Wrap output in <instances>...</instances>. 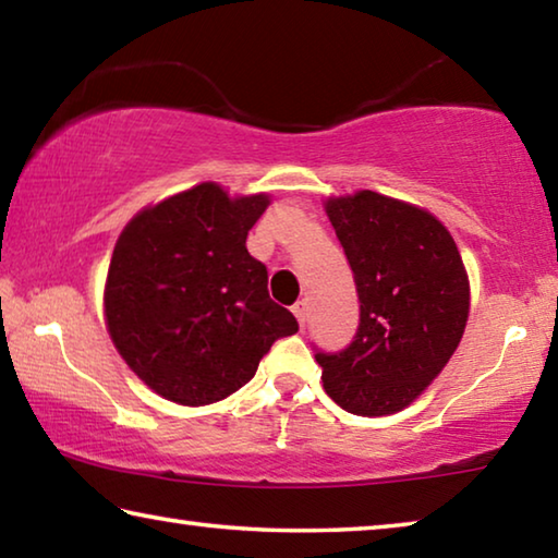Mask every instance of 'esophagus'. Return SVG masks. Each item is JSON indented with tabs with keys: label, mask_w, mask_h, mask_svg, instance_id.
<instances>
[{
	"label": "esophagus",
	"mask_w": 558,
	"mask_h": 558,
	"mask_svg": "<svg viewBox=\"0 0 558 558\" xmlns=\"http://www.w3.org/2000/svg\"><path fill=\"white\" fill-rule=\"evenodd\" d=\"M292 315L298 317L300 327H305V323H307V302L305 300H298L295 305H292Z\"/></svg>",
	"instance_id": "1"
}]
</instances>
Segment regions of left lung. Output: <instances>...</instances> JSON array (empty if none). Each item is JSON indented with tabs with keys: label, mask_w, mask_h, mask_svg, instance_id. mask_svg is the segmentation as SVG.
I'll return each mask as SVG.
<instances>
[{
	"label": "left lung",
	"mask_w": 558,
	"mask_h": 558,
	"mask_svg": "<svg viewBox=\"0 0 558 558\" xmlns=\"http://www.w3.org/2000/svg\"><path fill=\"white\" fill-rule=\"evenodd\" d=\"M359 295L342 352H317L325 391L354 415L405 409L456 352L470 313L465 266L436 216L364 189L325 204Z\"/></svg>",
	"instance_id": "left-lung-1"
}]
</instances>
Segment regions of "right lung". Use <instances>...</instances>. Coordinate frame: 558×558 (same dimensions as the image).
<instances>
[{"instance_id":"add662e5","label":"right lung","mask_w":558,"mask_h":558,"mask_svg":"<svg viewBox=\"0 0 558 558\" xmlns=\"http://www.w3.org/2000/svg\"><path fill=\"white\" fill-rule=\"evenodd\" d=\"M268 194L231 199L204 182L140 211L112 251L106 325L149 389L182 405L221 401L256 374L298 319L268 295L245 239Z\"/></svg>"}]
</instances>
